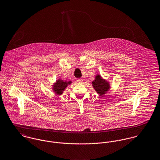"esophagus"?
Instances as JSON below:
<instances>
[{
	"label": "esophagus",
	"mask_w": 160,
	"mask_h": 160,
	"mask_svg": "<svg viewBox=\"0 0 160 160\" xmlns=\"http://www.w3.org/2000/svg\"><path fill=\"white\" fill-rule=\"evenodd\" d=\"M77 82L78 83H80V84H82V83H83V80L82 79H81V78L77 79Z\"/></svg>",
	"instance_id": "1"
}]
</instances>
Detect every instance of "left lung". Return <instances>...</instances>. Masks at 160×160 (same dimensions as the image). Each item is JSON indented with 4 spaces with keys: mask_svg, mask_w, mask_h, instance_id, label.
<instances>
[{
    "mask_svg": "<svg viewBox=\"0 0 160 160\" xmlns=\"http://www.w3.org/2000/svg\"><path fill=\"white\" fill-rule=\"evenodd\" d=\"M92 85L99 96H103L106 94L110 88L109 82L103 79L99 74L96 75L94 80L92 82Z\"/></svg>",
    "mask_w": 160,
    "mask_h": 160,
    "instance_id": "1",
    "label": "left lung"
}]
</instances>
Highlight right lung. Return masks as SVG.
I'll return each mask as SVG.
<instances>
[{"instance_id": "obj_1", "label": "right lung", "mask_w": 160, "mask_h": 160, "mask_svg": "<svg viewBox=\"0 0 160 160\" xmlns=\"http://www.w3.org/2000/svg\"><path fill=\"white\" fill-rule=\"evenodd\" d=\"M71 81L66 82V81H63L59 78L58 80L56 81L53 85V91L54 92V93L57 95H61L63 93V91L66 88V87L71 84Z\"/></svg>"}]
</instances>
